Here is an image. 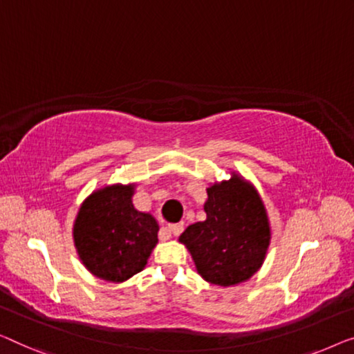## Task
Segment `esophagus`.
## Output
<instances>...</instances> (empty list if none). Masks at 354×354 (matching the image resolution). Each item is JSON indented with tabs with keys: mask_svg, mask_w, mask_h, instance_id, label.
Returning <instances> with one entry per match:
<instances>
[{
	"mask_svg": "<svg viewBox=\"0 0 354 354\" xmlns=\"http://www.w3.org/2000/svg\"><path fill=\"white\" fill-rule=\"evenodd\" d=\"M168 229H170V232H171V234H175V235H179V234H181V232L184 230V224H183V223L170 224V225H168Z\"/></svg>",
	"mask_w": 354,
	"mask_h": 354,
	"instance_id": "obj_1",
	"label": "esophagus"
}]
</instances>
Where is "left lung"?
I'll list each match as a JSON object with an SVG mask.
<instances>
[{
	"label": "left lung",
	"mask_w": 354,
	"mask_h": 354,
	"mask_svg": "<svg viewBox=\"0 0 354 354\" xmlns=\"http://www.w3.org/2000/svg\"><path fill=\"white\" fill-rule=\"evenodd\" d=\"M207 219L183 232L197 272L208 283L232 286L246 281L262 266L270 227L254 187L234 175L230 181L208 187Z\"/></svg>",
	"instance_id": "8db88e82"
}]
</instances>
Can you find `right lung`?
<instances>
[{
	"label": "right lung",
	"mask_w": 354,
	"mask_h": 354,
	"mask_svg": "<svg viewBox=\"0 0 354 354\" xmlns=\"http://www.w3.org/2000/svg\"><path fill=\"white\" fill-rule=\"evenodd\" d=\"M133 186L115 184L93 192L79 208L73 236L87 270L120 283L141 272L157 245L159 224L131 203Z\"/></svg>",
	"instance_id": "right-lung-1"
}]
</instances>
